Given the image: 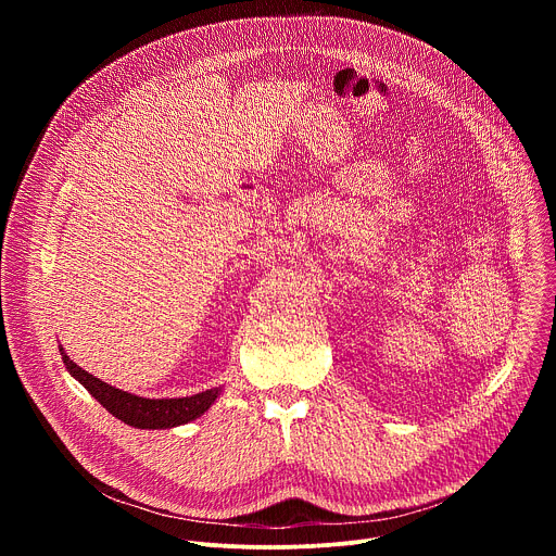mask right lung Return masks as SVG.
<instances>
[{"instance_id": "1", "label": "right lung", "mask_w": 556, "mask_h": 556, "mask_svg": "<svg viewBox=\"0 0 556 556\" xmlns=\"http://www.w3.org/2000/svg\"><path fill=\"white\" fill-rule=\"evenodd\" d=\"M63 363L67 371L81 382L94 399L118 420H123L129 427L136 429H172L185 422H191L200 418L219 395V387L206 389L202 393L189 395V399H163V401H151V399H140V395L121 391L101 378H94L86 369L78 367L76 363L65 356L61 348Z\"/></svg>"}]
</instances>
